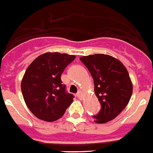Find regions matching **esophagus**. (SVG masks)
Returning a JSON list of instances; mask_svg holds the SVG:
<instances>
[{"label": "esophagus", "mask_w": 153, "mask_h": 153, "mask_svg": "<svg viewBox=\"0 0 153 153\" xmlns=\"http://www.w3.org/2000/svg\"><path fill=\"white\" fill-rule=\"evenodd\" d=\"M76 97H77L79 99H81V97H82V92L81 91L78 92V93H76Z\"/></svg>", "instance_id": "obj_1"}]
</instances>
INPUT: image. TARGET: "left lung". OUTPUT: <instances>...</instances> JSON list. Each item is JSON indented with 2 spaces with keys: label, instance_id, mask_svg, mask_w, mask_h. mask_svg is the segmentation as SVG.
<instances>
[{
  "label": "left lung",
  "instance_id": "left-lung-1",
  "mask_svg": "<svg viewBox=\"0 0 153 153\" xmlns=\"http://www.w3.org/2000/svg\"><path fill=\"white\" fill-rule=\"evenodd\" d=\"M79 60L91 74L94 91L100 102V110L93 118L98 123L113 120L123 110L132 96L129 73L120 60L109 55H89Z\"/></svg>",
  "mask_w": 153,
  "mask_h": 153
}]
</instances>
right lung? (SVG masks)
Here are the masks:
<instances>
[{"label":"right lung","instance_id":"obj_1","mask_svg":"<svg viewBox=\"0 0 153 153\" xmlns=\"http://www.w3.org/2000/svg\"><path fill=\"white\" fill-rule=\"evenodd\" d=\"M75 58L67 53H46L27 67L21 82V92L35 117L53 122L63 117L72 103L74 96L67 91L60 76Z\"/></svg>","mask_w":153,"mask_h":153}]
</instances>
